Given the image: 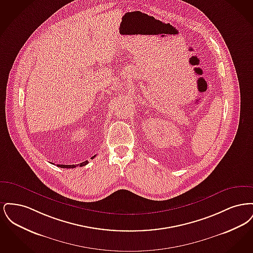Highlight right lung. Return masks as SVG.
I'll list each match as a JSON object with an SVG mask.
<instances>
[{"instance_id":"add662e5","label":"right lung","mask_w":253,"mask_h":253,"mask_svg":"<svg viewBox=\"0 0 253 253\" xmlns=\"http://www.w3.org/2000/svg\"><path fill=\"white\" fill-rule=\"evenodd\" d=\"M96 157V156H94V157ZM88 163V161H84V162H83V163H81V164H78V165H57L58 167H60V168H76L77 166H81V167H83V166H85L86 164Z\"/></svg>"}]
</instances>
